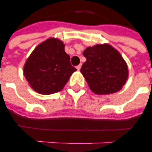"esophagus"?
I'll use <instances>...</instances> for the list:
<instances>
[{
  "mask_svg": "<svg viewBox=\"0 0 152 152\" xmlns=\"http://www.w3.org/2000/svg\"><path fill=\"white\" fill-rule=\"evenodd\" d=\"M76 69H77L78 70H79V69H81V64H78V66H76Z\"/></svg>",
  "mask_w": 152,
  "mask_h": 152,
  "instance_id": "obj_1",
  "label": "esophagus"
}]
</instances>
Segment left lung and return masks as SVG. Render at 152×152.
I'll use <instances>...</instances> for the list:
<instances>
[{"label": "left lung", "instance_id": "8db88e82", "mask_svg": "<svg viewBox=\"0 0 152 152\" xmlns=\"http://www.w3.org/2000/svg\"><path fill=\"white\" fill-rule=\"evenodd\" d=\"M87 61L81 73L91 91L106 95L119 91L128 78V66L117 50L108 44L88 47L83 51Z\"/></svg>", "mask_w": 152, "mask_h": 152}]
</instances>
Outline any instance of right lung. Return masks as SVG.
Instances as JSON below:
<instances>
[{
    "instance_id": "add662e5",
    "label": "right lung",
    "mask_w": 152,
    "mask_h": 152,
    "mask_svg": "<svg viewBox=\"0 0 152 152\" xmlns=\"http://www.w3.org/2000/svg\"><path fill=\"white\" fill-rule=\"evenodd\" d=\"M77 69L70 64L61 40L49 38L38 45L28 58L23 74L31 88L43 95L61 91Z\"/></svg>"
}]
</instances>
